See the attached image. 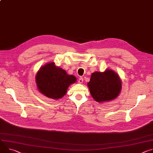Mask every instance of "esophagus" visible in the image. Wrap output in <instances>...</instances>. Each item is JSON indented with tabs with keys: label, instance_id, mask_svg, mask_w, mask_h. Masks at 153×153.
Returning <instances> with one entry per match:
<instances>
[{
	"label": "esophagus",
	"instance_id": "esophagus-1",
	"mask_svg": "<svg viewBox=\"0 0 153 153\" xmlns=\"http://www.w3.org/2000/svg\"><path fill=\"white\" fill-rule=\"evenodd\" d=\"M83 81H84V79H83L82 77H80V78L79 79L78 82H79V84H82V83H83Z\"/></svg>",
	"mask_w": 153,
	"mask_h": 153
}]
</instances>
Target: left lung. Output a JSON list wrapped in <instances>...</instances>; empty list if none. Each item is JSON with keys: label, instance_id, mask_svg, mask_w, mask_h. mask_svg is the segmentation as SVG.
Here are the masks:
<instances>
[{"label": "left lung", "instance_id": "left-lung-1", "mask_svg": "<svg viewBox=\"0 0 153 153\" xmlns=\"http://www.w3.org/2000/svg\"><path fill=\"white\" fill-rule=\"evenodd\" d=\"M121 85L119 75L108 68L104 72L93 73L87 84L93 98L100 103L115 100L121 91Z\"/></svg>", "mask_w": 153, "mask_h": 153}]
</instances>
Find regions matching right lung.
Masks as SVG:
<instances>
[{
	"label": "right lung",
	"instance_id": "1",
	"mask_svg": "<svg viewBox=\"0 0 153 153\" xmlns=\"http://www.w3.org/2000/svg\"><path fill=\"white\" fill-rule=\"evenodd\" d=\"M76 80L74 76L68 74L54 62H49L41 66L35 76L39 91L54 100L63 98L69 86L74 84Z\"/></svg>",
	"mask_w": 153,
	"mask_h": 153
}]
</instances>
